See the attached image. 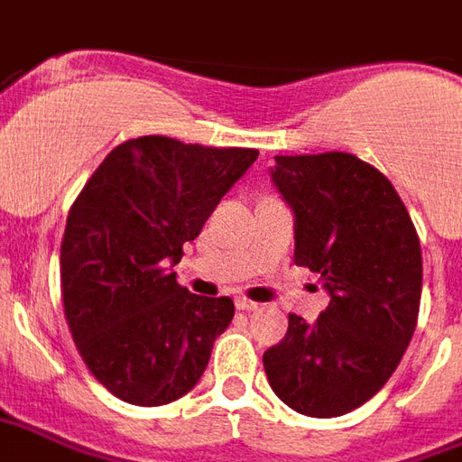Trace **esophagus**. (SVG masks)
Wrapping results in <instances>:
<instances>
[{"label":"esophagus","instance_id":"esophagus-1","mask_svg":"<svg viewBox=\"0 0 462 462\" xmlns=\"http://www.w3.org/2000/svg\"><path fill=\"white\" fill-rule=\"evenodd\" d=\"M236 308L244 310V312H251V310H258V302L248 300V298H236Z\"/></svg>","mask_w":462,"mask_h":462}]
</instances>
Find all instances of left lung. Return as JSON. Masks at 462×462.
Segmentation results:
<instances>
[{
  "instance_id": "obj_1",
  "label": "left lung",
  "mask_w": 462,
  "mask_h": 462,
  "mask_svg": "<svg viewBox=\"0 0 462 462\" xmlns=\"http://www.w3.org/2000/svg\"><path fill=\"white\" fill-rule=\"evenodd\" d=\"M273 181L295 211V263L318 273L329 305L312 325L288 315L265 374L292 411L342 416L389 382L413 337L419 234L392 181L355 154H278Z\"/></svg>"
}]
</instances>
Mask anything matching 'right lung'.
I'll return each instance as SVG.
<instances>
[{
  "label": "right lung",
  "mask_w": 462,
  "mask_h": 462,
  "mask_svg": "<svg viewBox=\"0 0 462 462\" xmlns=\"http://www.w3.org/2000/svg\"><path fill=\"white\" fill-rule=\"evenodd\" d=\"M255 157L144 134L117 144L73 201L60 241L63 315L90 374L117 399L162 406L201 379L234 300L194 295L167 265Z\"/></svg>",
  "instance_id": "obj_1"
}]
</instances>
